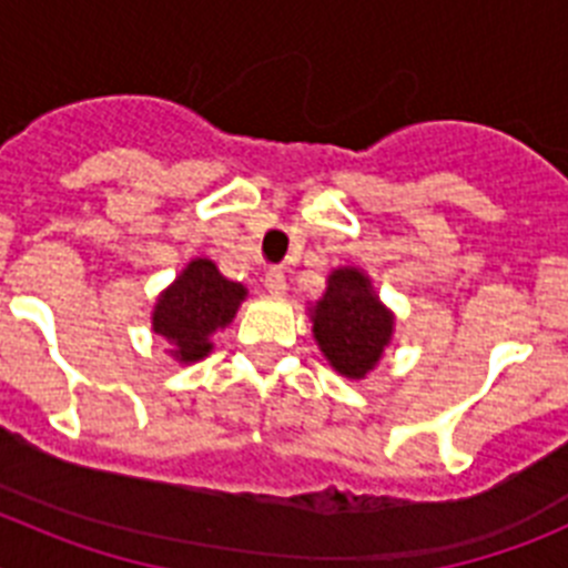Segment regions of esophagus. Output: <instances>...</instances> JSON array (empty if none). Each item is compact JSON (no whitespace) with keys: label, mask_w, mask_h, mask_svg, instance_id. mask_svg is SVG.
<instances>
[{"label":"esophagus","mask_w":568,"mask_h":568,"mask_svg":"<svg viewBox=\"0 0 568 568\" xmlns=\"http://www.w3.org/2000/svg\"><path fill=\"white\" fill-rule=\"evenodd\" d=\"M264 287L275 295L287 293V273L281 267H270L267 275H264Z\"/></svg>","instance_id":"esophagus-1"}]
</instances>
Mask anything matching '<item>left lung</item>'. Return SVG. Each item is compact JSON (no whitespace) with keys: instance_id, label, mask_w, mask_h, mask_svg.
Returning a JSON list of instances; mask_svg holds the SVG:
<instances>
[{"instance_id":"obj_1","label":"left lung","mask_w":568,"mask_h":568,"mask_svg":"<svg viewBox=\"0 0 568 568\" xmlns=\"http://www.w3.org/2000/svg\"><path fill=\"white\" fill-rule=\"evenodd\" d=\"M321 353L346 378H364L378 364L393 335V315L373 295L369 278L358 270H335L313 315Z\"/></svg>"}]
</instances>
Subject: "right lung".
<instances>
[{
    "instance_id": "1",
    "label": "right lung",
    "mask_w": 568,
    "mask_h": 568,
    "mask_svg": "<svg viewBox=\"0 0 568 568\" xmlns=\"http://www.w3.org/2000/svg\"><path fill=\"white\" fill-rule=\"evenodd\" d=\"M247 290L224 278L213 261H190L173 287H168L153 310V329L173 341V355L184 364L213 349L210 335L227 327Z\"/></svg>"
}]
</instances>
